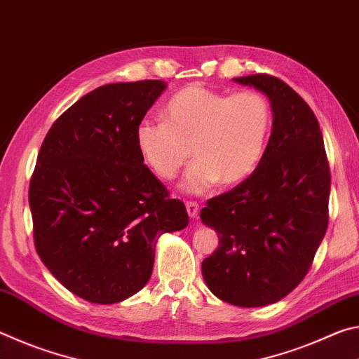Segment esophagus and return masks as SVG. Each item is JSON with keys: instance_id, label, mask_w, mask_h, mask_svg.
I'll return each mask as SVG.
<instances>
[{"instance_id": "34e87169", "label": "esophagus", "mask_w": 359, "mask_h": 359, "mask_svg": "<svg viewBox=\"0 0 359 359\" xmlns=\"http://www.w3.org/2000/svg\"><path fill=\"white\" fill-rule=\"evenodd\" d=\"M185 208H187V212H188V215H190V218H196V217H198L199 205H198L196 203L187 201V203H185Z\"/></svg>"}]
</instances>
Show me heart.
Returning a JSON list of instances; mask_svg holds the SVG:
<instances>
[{
	"label": "heart",
	"mask_w": 359,
	"mask_h": 359,
	"mask_svg": "<svg viewBox=\"0 0 359 359\" xmlns=\"http://www.w3.org/2000/svg\"><path fill=\"white\" fill-rule=\"evenodd\" d=\"M163 120L136 126L144 165L156 177L171 180L193 154L196 160L182 188L201 194L220 180L234 185L255 172L269 139L272 111L263 95L250 90L231 95L188 85L168 101Z\"/></svg>",
	"instance_id": "obj_1"
}]
</instances>
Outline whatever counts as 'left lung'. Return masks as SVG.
<instances>
[{
	"label": "left lung",
	"mask_w": 359,
	"mask_h": 359,
	"mask_svg": "<svg viewBox=\"0 0 359 359\" xmlns=\"http://www.w3.org/2000/svg\"><path fill=\"white\" fill-rule=\"evenodd\" d=\"M233 81L266 95L272 131L250 177L201 209L220 241L201 271L218 299L263 307L306 277L327 228L331 175L318 120L293 88L266 74Z\"/></svg>",
	"instance_id": "left-lung-1"
}]
</instances>
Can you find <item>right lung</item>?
Returning a JSON list of instances; mask_svg holds the SVG:
<instances>
[{"mask_svg": "<svg viewBox=\"0 0 359 359\" xmlns=\"http://www.w3.org/2000/svg\"><path fill=\"white\" fill-rule=\"evenodd\" d=\"M166 82L107 83L47 133L29 184L34 245L50 274L93 304L141 291L156 241L188 224L136 149L135 133Z\"/></svg>", "mask_w": 359, "mask_h": 359, "instance_id": "add662e5", "label": "right lung"}]
</instances>
